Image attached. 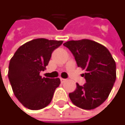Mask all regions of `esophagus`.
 Instances as JSON below:
<instances>
[{
  "label": "esophagus",
  "instance_id": "34e87169",
  "mask_svg": "<svg viewBox=\"0 0 125 125\" xmlns=\"http://www.w3.org/2000/svg\"><path fill=\"white\" fill-rule=\"evenodd\" d=\"M60 80H61V83H64L65 81H67V79H64V78H60Z\"/></svg>",
  "mask_w": 125,
  "mask_h": 125
}]
</instances>
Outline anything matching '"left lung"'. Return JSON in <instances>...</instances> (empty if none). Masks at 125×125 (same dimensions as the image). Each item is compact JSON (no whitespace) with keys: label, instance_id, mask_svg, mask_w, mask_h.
<instances>
[{"label":"left lung","instance_id":"left-lung-1","mask_svg":"<svg viewBox=\"0 0 125 125\" xmlns=\"http://www.w3.org/2000/svg\"><path fill=\"white\" fill-rule=\"evenodd\" d=\"M75 57L86 83L69 94L74 105L91 110L103 104L108 98L116 81V63L109 50L103 45L89 39L68 41L64 44Z\"/></svg>","mask_w":125,"mask_h":125}]
</instances>
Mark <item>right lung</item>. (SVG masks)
I'll list each match as a JSON object with an SVG mask.
<instances>
[{
    "label": "right lung",
    "instance_id": "1",
    "mask_svg": "<svg viewBox=\"0 0 125 125\" xmlns=\"http://www.w3.org/2000/svg\"><path fill=\"white\" fill-rule=\"evenodd\" d=\"M62 41L36 39L20 46L11 58L8 77L17 100L27 108L39 110L47 106L61 81L42 78L52 52Z\"/></svg>",
    "mask_w": 125,
    "mask_h": 125
}]
</instances>
